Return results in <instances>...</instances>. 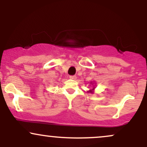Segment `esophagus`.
Wrapping results in <instances>:
<instances>
[{
    "label": "esophagus",
    "mask_w": 147,
    "mask_h": 147,
    "mask_svg": "<svg viewBox=\"0 0 147 147\" xmlns=\"http://www.w3.org/2000/svg\"><path fill=\"white\" fill-rule=\"evenodd\" d=\"M70 79H72V80H76V79H77V76H75V75L70 76Z\"/></svg>",
    "instance_id": "esophagus-1"
}]
</instances>
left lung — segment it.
<instances>
[{
    "instance_id": "1",
    "label": "left lung",
    "mask_w": 147,
    "mask_h": 147,
    "mask_svg": "<svg viewBox=\"0 0 147 147\" xmlns=\"http://www.w3.org/2000/svg\"><path fill=\"white\" fill-rule=\"evenodd\" d=\"M91 84H92V83H91ZM94 89H95V88H92V90H90V91H89V92H92V91L94 90Z\"/></svg>"
}]
</instances>
